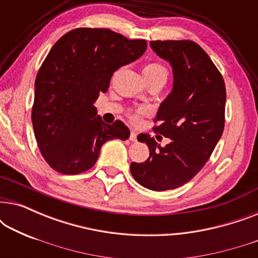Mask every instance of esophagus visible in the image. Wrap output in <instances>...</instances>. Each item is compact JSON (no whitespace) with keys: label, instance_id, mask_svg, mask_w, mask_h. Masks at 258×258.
I'll return each mask as SVG.
<instances>
[{"label":"esophagus","instance_id":"obj_1","mask_svg":"<svg viewBox=\"0 0 258 258\" xmlns=\"http://www.w3.org/2000/svg\"><path fill=\"white\" fill-rule=\"evenodd\" d=\"M129 140L132 141V142H136L137 141V133L135 132V130H132V132H130Z\"/></svg>","mask_w":258,"mask_h":258}]
</instances>
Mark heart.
<instances>
[{
  "label": "heart",
  "mask_w": 258,
  "mask_h": 258,
  "mask_svg": "<svg viewBox=\"0 0 258 258\" xmlns=\"http://www.w3.org/2000/svg\"><path fill=\"white\" fill-rule=\"evenodd\" d=\"M143 75H164L168 76V72L167 69L164 68L163 66L160 64V63H148V64L143 68ZM141 114V111L136 112L135 115L132 116V118L134 121H137L139 119V115Z\"/></svg>",
  "instance_id": "heart-1"
}]
</instances>
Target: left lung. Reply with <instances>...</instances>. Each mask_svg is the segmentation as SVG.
<instances>
[{
  "instance_id": "left-lung-1",
  "label": "left lung",
  "mask_w": 258,
  "mask_h": 258,
  "mask_svg": "<svg viewBox=\"0 0 258 258\" xmlns=\"http://www.w3.org/2000/svg\"><path fill=\"white\" fill-rule=\"evenodd\" d=\"M150 47L168 61L174 86L162 102L154 132L171 140L162 148L154 137L140 134L149 157L133 162L134 178L154 191L176 189L195 177L213 154L224 129L225 84L221 73L199 44L189 40L151 41Z\"/></svg>"
}]
</instances>
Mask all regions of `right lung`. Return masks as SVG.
Instances as JSON below:
<instances>
[{
	"label": "right lung",
	"instance_id": "obj_1",
	"mask_svg": "<svg viewBox=\"0 0 258 258\" xmlns=\"http://www.w3.org/2000/svg\"><path fill=\"white\" fill-rule=\"evenodd\" d=\"M146 49V40H129L105 28H77L52 45L35 80L31 121L42 156L54 170H89L103 143L130 136L122 121H102L94 103L107 93L114 72Z\"/></svg>",
	"mask_w": 258,
	"mask_h": 258
}]
</instances>
